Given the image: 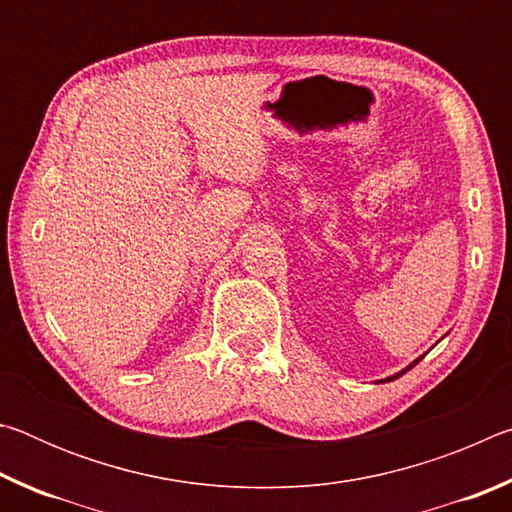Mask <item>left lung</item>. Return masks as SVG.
I'll return each instance as SVG.
<instances>
[{
    "instance_id": "obj_1",
    "label": "left lung",
    "mask_w": 512,
    "mask_h": 512,
    "mask_svg": "<svg viewBox=\"0 0 512 512\" xmlns=\"http://www.w3.org/2000/svg\"><path fill=\"white\" fill-rule=\"evenodd\" d=\"M422 357H424V354H422ZM422 357H420V359H422ZM420 359H415V361H413V363H409V366H406L404 370H400V372H395V375H393V377H388V379H381V381H393V379H397V377H402V375H404V372H409V370H411V368L415 366V363H418Z\"/></svg>"
}]
</instances>
